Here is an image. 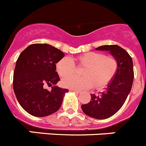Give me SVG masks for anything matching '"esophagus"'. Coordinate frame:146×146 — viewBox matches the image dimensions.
I'll return each mask as SVG.
<instances>
[{
  "label": "esophagus",
  "mask_w": 146,
  "mask_h": 146,
  "mask_svg": "<svg viewBox=\"0 0 146 146\" xmlns=\"http://www.w3.org/2000/svg\"><path fill=\"white\" fill-rule=\"evenodd\" d=\"M70 91H74V92L77 93V94H79V93L80 92V91H77V90H75V89H70Z\"/></svg>",
  "instance_id": "34e87169"
}]
</instances>
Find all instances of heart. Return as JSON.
I'll return each mask as SVG.
<instances>
[{"label": "heart", "instance_id": "1", "mask_svg": "<svg viewBox=\"0 0 146 146\" xmlns=\"http://www.w3.org/2000/svg\"><path fill=\"white\" fill-rule=\"evenodd\" d=\"M74 62L78 68L84 67L81 73L83 77H67L63 80L62 85L75 90L88 89L92 86L97 90L104 88L113 80L118 69L115 58L102 52H86L76 58ZM74 64L69 58H63L58 61L55 69L58 75L64 78L75 74Z\"/></svg>", "mask_w": 146, "mask_h": 146}]
</instances>
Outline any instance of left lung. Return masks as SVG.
Returning <instances> with one entry per match:
<instances>
[{
    "instance_id": "left-lung-1",
    "label": "left lung",
    "mask_w": 146,
    "mask_h": 146,
    "mask_svg": "<svg viewBox=\"0 0 146 146\" xmlns=\"http://www.w3.org/2000/svg\"><path fill=\"white\" fill-rule=\"evenodd\" d=\"M96 50L110 51L118 60V69L105 91L99 95L91 94V101L82 104L81 108L85 114L91 118L106 119L121 109L131 91L134 79L133 62L128 52L118 45H103Z\"/></svg>"
}]
</instances>
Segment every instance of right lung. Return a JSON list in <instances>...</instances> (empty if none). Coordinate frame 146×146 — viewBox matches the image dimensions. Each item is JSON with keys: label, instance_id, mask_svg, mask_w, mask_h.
<instances>
[{"label": "right lung", "instance_id": "obj_1", "mask_svg": "<svg viewBox=\"0 0 146 146\" xmlns=\"http://www.w3.org/2000/svg\"><path fill=\"white\" fill-rule=\"evenodd\" d=\"M64 52L47 44H33L23 50L15 65L13 88L22 108L36 117H44L60 108L68 89L56 86L60 77L55 64ZM53 85L48 91L44 87Z\"/></svg>", "mask_w": 146, "mask_h": 146}]
</instances>
